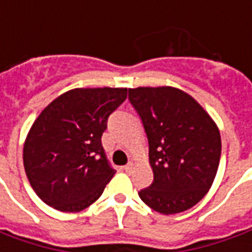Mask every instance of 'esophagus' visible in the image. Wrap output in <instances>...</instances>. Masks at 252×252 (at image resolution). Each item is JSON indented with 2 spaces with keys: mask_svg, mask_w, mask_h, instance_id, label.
<instances>
[{
  "mask_svg": "<svg viewBox=\"0 0 252 252\" xmlns=\"http://www.w3.org/2000/svg\"><path fill=\"white\" fill-rule=\"evenodd\" d=\"M133 167H135V165H133V162H128L126 167H124V169H126V172H131V171L133 169Z\"/></svg>",
  "mask_w": 252,
  "mask_h": 252,
  "instance_id": "1",
  "label": "esophagus"
}]
</instances>
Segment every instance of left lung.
Wrapping results in <instances>:
<instances>
[{
    "label": "left lung",
    "instance_id": "obj_1",
    "mask_svg": "<svg viewBox=\"0 0 252 252\" xmlns=\"http://www.w3.org/2000/svg\"><path fill=\"white\" fill-rule=\"evenodd\" d=\"M142 120L155 179L138 193L152 210L171 215L196 205L210 190L220 160V135L208 113L172 87L128 90Z\"/></svg>",
    "mask_w": 252,
    "mask_h": 252
}]
</instances>
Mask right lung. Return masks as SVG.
<instances>
[{"label": "right lung", "instance_id": "obj_1", "mask_svg": "<svg viewBox=\"0 0 252 252\" xmlns=\"http://www.w3.org/2000/svg\"><path fill=\"white\" fill-rule=\"evenodd\" d=\"M126 88H77L41 112L23 148L26 175L37 196L63 212L95 203L116 169L102 146L107 119Z\"/></svg>", "mask_w": 252, "mask_h": 252}]
</instances>
